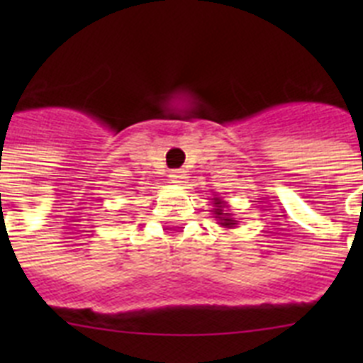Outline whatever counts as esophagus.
<instances>
[{
	"label": "esophagus",
	"mask_w": 363,
	"mask_h": 363,
	"mask_svg": "<svg viewBox=\"0 0 363 363\" xmlns=\"http://www.w3.org/2000/svg\"><path fill=\"white\" fill-rule=\"evenodd\" d=\"M186 172L184 170H174L170 172V181L174 182V184H182V182L186 181Z\"/></svg>",
	"instance_id": "obj_1"
}]
</instances>
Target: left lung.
Wrapping results in <instances>:
<instances>
[{
	"instance_id": "1",
	"label": "left lung",
	"mask_w": 363,
	"mask_h": 363,
	"mask_svg": "<svg viewBox=\"0 0 363 363\" xmlns=\"http://www.w3.org/2000/svg\"><path fill=\"white\" fill-rule=\"evenodd\" d=\"M212 200V214H214L218 225H221L223 228H235L239 223L235 221V218L232 216V212L228 211V203L221 199V196H214Z\"/></svg>"
}]
</instances>
